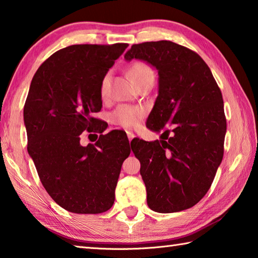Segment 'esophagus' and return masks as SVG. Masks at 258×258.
Masks as SVG:
<instances>
[{"label":"esophagus","mask_w":258,"mask_h":258,"mask_svg":"<svg viewBox=\"0 0 258 258\" xmlns=\"http://www.w3.org/2000/svg\"><path fill=\"white\" fill-rule=\"evenodd\" d=\"M127 138H128L130 141H132V140L135 138V134L133 132H130V131H128V132H127Z\"/></svg>","instance_id":"obj_1"}]
</instances>
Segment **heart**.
<instances>
[{
    "label": "heart",
    "instance_id": "1",
    "mask_svg": "<svg viewBox=\"0 0 258 258\" xmlns=\"http://www.w3.org/2000/svg\"><path fill=\"white\" fill-rule=\"evenodd\" d=\"M128 77L131 78L135 84H138L144 80L145 78L150 76H153V71L151 68L149 67L147 63L144 62H134L130 65L128 68ZM109 81H110V74L106 73L104 77L101 78L100 86H99V93L101 98H106L107 93H108L109 89ZM145 116V109L143 107L138 106H120L111 114V121L114 124L119 125L121 127L125 128H135L140 125L142 119Z\"/></svg>",
    "mask_w": 258,
    "mask_h": 258
}]
</instances>
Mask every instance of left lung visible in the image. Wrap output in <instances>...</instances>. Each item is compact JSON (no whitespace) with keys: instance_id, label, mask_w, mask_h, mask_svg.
<instances>
[{"instance_id":"left-lung-1","label":"left lung","mask_w":258,"mask_h":258,"mask_svg":"<svg viewBox=\"0 0 258 258\" xmlns=\"http://www.w3.org/2000/svg\"><path fill=\"white\" fill-rule=\"evenodd\" d=\"M124 57L145 60L159 76L147 126L165 132L161 140L131 142L141 162L149 208L172 213L194 207L208 193L223 158L227 120L221 90L203 58L172 41L135 44Z\"/></svg>"}]
</instances>
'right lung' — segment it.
<instances>
[{
  "instance_id": "1",
  "label": "right lung",
  "mask_w": 258,
  "mask_h": 258,
  "mask_svg": "<svg viewBox=\"0 0 258 258\" xmlns=\"http://www.w3.org/2000/svg\"><path fill=\"white\" fill-rule=\"evenodd\" d=\"M128 44L72 45L37 70L23 108L28 153L49 196L69 212L97 214L113 207L121 165L131 149L124 133L80 144L83 131L102 133L101 78ZM97 135V134H95Z\"/></svg>"
}]
</instances>
